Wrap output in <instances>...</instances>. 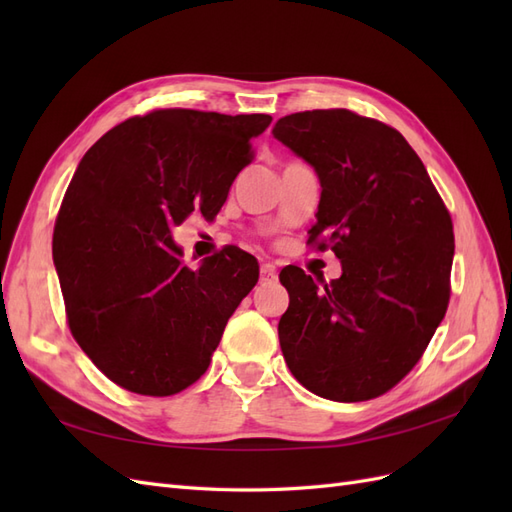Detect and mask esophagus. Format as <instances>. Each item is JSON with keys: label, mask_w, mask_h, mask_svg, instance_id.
<instances>
[{"label": "esophagus", "mask_w": 512, "mask_h": 512, "mask_svg": "<svg viewBox=\"0 0 512 512\" xmlns=\"http://www.w3.org/2000/svg\"><path fill=\"white\" fill-rule=\"evenodd\" d=\"M275 267L271 262H265V265H260V284H269L275 280Z\"/></svg>", "instance_id": "34e87169"}]
</instances>
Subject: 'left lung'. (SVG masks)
I'll list each match as a JSON object with an SVG mask.
<instances>
[{
  "mask_svg": "<svg viewBox=\"0 0 512 512\" xmlns=\"http://www.w3.org/2000/svg\"><path fill=\"white\" fill-rule=\"evenodd\" d=\"M273 136L320 181L307 243L342 262V277L322 286L282 269L286 365L318 397L374 399L418 363L446 314L451 215L406 138L376 119L346 108L292 113Z\"/></svg>",
  "mask_w": 512,
  "mask_h": 512,
  "instance_id": "8db88e82",
  "label": "left lung"
}]
</instances>
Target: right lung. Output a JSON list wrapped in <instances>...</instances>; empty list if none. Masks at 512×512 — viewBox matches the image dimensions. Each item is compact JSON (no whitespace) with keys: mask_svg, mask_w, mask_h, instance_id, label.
<instances>
[{"mask_svg":"<svg viewBox=\"0 0 512 512\" xmlns=\"http://www.w3.org/2000/svg\"><path fill=\"white\" fill-rule=\"evenodd\" d=\"M269 115L164 108L132 117L91 147L61 203L53 260L70 331L102 374L166 397L205 374L224 327L258 282L239 247L181 262L173 228L213 218L252 162Z\"/></svg>","mask_w":512,"mask_h":512,"instance_id":"obj_1","label":"right lung"}]
</instances>
